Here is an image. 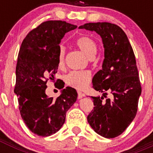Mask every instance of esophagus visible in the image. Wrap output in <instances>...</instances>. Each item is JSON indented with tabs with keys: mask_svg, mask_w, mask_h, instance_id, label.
I'll return each instance as SVG.
<instances>
[{
	"mask_svg": "<svg viewBox=\"0 0 153 153\" xmlns=\"http://www.w3.org/2000/svg\"><path fill=\"white\" fill-rule=\"evenodd\" d=\"M77 93H78V99H79H79H82L83 97H85V94H84V93H82V92L78 91Z\"/></svg>",
	"mask_w": 153,
	"mask_h": 153,
	"instance_id": "obj_1",
	"label": "esophagus"
}]
</instances>
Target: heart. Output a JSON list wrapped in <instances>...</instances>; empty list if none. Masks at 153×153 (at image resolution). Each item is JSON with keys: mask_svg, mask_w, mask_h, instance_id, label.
<instances>
[{"mask_svg": "<svg viewBox=\"0 0 153 153\" xmlns=\"http://www.w3.org/2000/svg\"><path fill=\"white\" fill-rule=\"evenodd\" d=\"M76 46L90 59H93L97 53V47L94 40L89 36H81L76 40ZM65 51L60 47L58 53V65L60 67L64 66ZM91 79V74L88 71H72L65 76L67 85L78 90H83L88 86Z\"/></svg>", "mask_w": 153, "mask_h": 153, "instance_id": "1", "label": "heart"}]
</instances>
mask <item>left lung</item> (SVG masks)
<instances>
[{
	"label": "left lung",
	"instance_id": "left-lung-1",
	"mask_svg": "<svg viewBox=\"0 0 153 153\" xmlns=\"http://www.w3.org/2000/svg\"><path fill=\"white\" fill-rule=\"evenodd\" d=\"M79 29L95 31L101 36L104 47L102 69L94 75L93 87L111 97L103 101V97H91L94 109L87 121L97 134L114 138L122 134L134 120L141 95V85L136 58L126 34L116 24L88 23Z\"/></svg>",
	"mask_w": 153,
	"mask_h": 153
}]
</instances>
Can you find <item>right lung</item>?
I'll return each mask as SVG.
<instances>
[{
  "instance_id": "add662e5",
  "label": "right lung",
  "mask_w": 153,
  "mask_h": 153,
  "mask_svg": "<svg viewBox=\"0 0 153 153\" xmlns=\"http://www.w3.org/2000/svg\"><path fill=\"white\" fill-rule=\"evenodd\" d=\"M76 27L66 21H46L32 30L21 44L14 93L24 123L37 136H49L60 130L77 99L76 90L70 86L63 89L64 85L60 86L57 98L46 94L47 80H54L57 72L59 44L65 33Z\"/></svg>"
}]
</instances>
